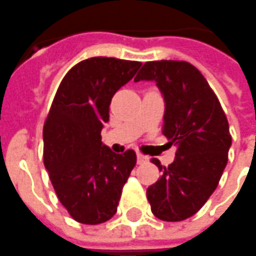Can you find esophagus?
I'll return each instance as SVG.
<instances>
[{
	"label": "esophagus",
	"instance_id": "obj_1",
	"mask_svg": "<svg viewBox=\"0 0 256 256\" xmlns=\"http://www.w3.org/2000/svg\"><path fill=\"white\" fill-rule=\"evenodd\" d=\"M146 161H149L148 156H144V154H141V153H138V164H145Z\"/></svg>",
	"mask_w": 256,
	"mask_h": 256
}]
</instances>
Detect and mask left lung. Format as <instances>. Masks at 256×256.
<instances>
[{"label": "left lung", "instance_id": "obj_1", "mask_svg": "<svg viewBox=\"0 0 256 256\" xmlns=\"http://www.w3.org/2000/svg\"><path fill=\"white\" fill-rule=\"evenodd\" d=\"M153 80L165 100L162 134L177 145L174 161L146 189L154 216L178 222L194 216L214 193L228 164V118L204 75L185 60L144 63L134 82Z\"/></svg>", "mask_w": 256, "mask_h": 256}]
</instances>
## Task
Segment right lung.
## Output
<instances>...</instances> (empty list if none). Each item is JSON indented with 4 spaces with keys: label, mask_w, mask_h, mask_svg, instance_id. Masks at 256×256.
<instances>
[{
    "label": "right lung",
    "mask_w": 256,
    "mask_h": 256,
    "mask_svg": "<svg viewBox=\"0 0 256 256\" xmlns=\"http://www.w3.org/2000/svg\"><path fill=\"white\" fill-rule=\"evenodd\" d=\"M141 62L94 56L63 78L44 126V162L59 201L76 222L99 224L116 214L136 153L102 142L110 104Z\"/></svg>",
    "instance_id": "1"
}]
</instances>
